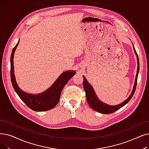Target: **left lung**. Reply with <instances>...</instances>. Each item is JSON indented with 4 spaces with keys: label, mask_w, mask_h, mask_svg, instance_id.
I'll return each instance as SVG.
<instances>
[{
    "label": "left lung",
    "mask_w": 149,
    "mask_h": 149,
    "mask_svg": "<svg viewBox=\"0 0 149 149\" xmlns=\"http://www.w3.org/2000/svg\"><path fill=\"white\" fill-rule=\"evenodd\" d=\"M133 50H134V52L135 53V55H136V58H137L138 68H137L136 75L134 86H133V88L132 89V92L131 94L125 100H124L121 103H119V104L116 105H109L108 104H107V103H105L104 102H102L97 97V95H96L93 87L89 83V82L85 78V77L83 75V88H84V89H85V91L86 93V100H87V102L88 103L89 105L91 107V108L93 109V110H94L95 111H97L102 114H110V113H114L116 111L118 110L119 109H120L122 107L125 105L129 101H130L131 100V99L132 98V97L135 92L136 87L137 79H138V76L139 70V58H138L136 52V50L134 47L133 44Z\"/></svg>",
    "instance_id": "left-lung-1"
}]
</instances>
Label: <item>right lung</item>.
<instances>
[{
	"mask_svg": "<svg viewBox=\"0 0 149 149\" xmlns=\"http://www.w3.org/2000/svg\"><path fill=\"white\" fill-rule=\"evenodd\" d=\"M19 42V41H18L17 44L13 49L10 58L11 80L15 91L20 99L32 110L35 111H45L54 108L59 102L63 88L75 74V71L69 70L63 72L50 88L41 93L34 94L24 91L19 87L16 83L13 66L14 54Z\"/></svg>",
	"mask_w": 149,
	"mask_h": 149,
	"instance_id": "obj_1",
	"label": "right lung"
}]
</instances>
